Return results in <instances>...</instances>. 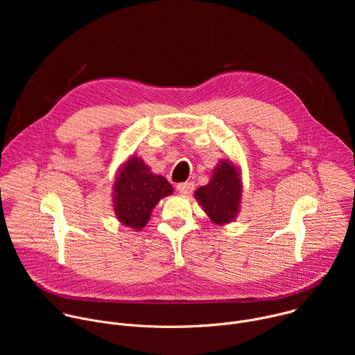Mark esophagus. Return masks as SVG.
Here are the masks:
<instances>
[{
	"instance_id": "esophagus-1",
	"label": "esophagus",
	"mask_w": 355,
	"mask_h": 355,
	"mask_svg": "<svg viewBox=\"0 0 355 355\" xmlns=\"http://www.w3.org/2000/svg\"><path fill=\"white\" fill-rule=\"evenodd\" d=\"M177 191L181 195H189L193 191V182H182L177 185Z\"/></svg>"
}]
</instances>
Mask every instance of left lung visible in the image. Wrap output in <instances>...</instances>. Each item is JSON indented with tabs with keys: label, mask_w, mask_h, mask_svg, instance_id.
<instances>
[{
	"label": "left lung",
	"mask_w": 355,
	"mask_h": 355,
	"mask_svg": "<svg viewBox=\"0 0 355 355\" xmlns=\"http://www.w3.org/2000/svg\"><path fill=\"white\" fill-rule=\"evenodd\" d=\"M193 195L212 223L225 226L234 222L243 199L240 166L234 160L222 159L215 166L209 182L199 187Z\"/></svg>",
	"instance_id": "8db88e82"
}]
</instances>
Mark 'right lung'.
Wrapping results in <instances>:
<instances>
[{"mask_svg":"<svg viewBox=\"0 0 355 355\" xmlns=\"http://www.w3.org/2000/svg\"><path fill=\"white\" fill-rule=\"evenodd\" d=\"M174 192L173 185L155 174L137 156H129L118 168L112 184V209L126 227L140 232L159 202Z\"/></svg>","mask_w":355,"mask_h":355,"instance_id":"obj_1","label":"right lung"}]
</instances>
